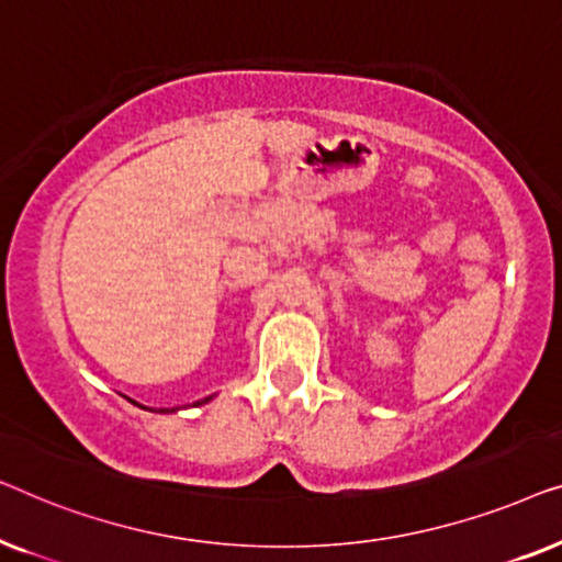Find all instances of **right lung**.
Masks as SVG:
<instances>
[{"instance_id": "1", "label": "right lung", "mask_w": 562, "mask_h": 562, "mask_svg": "<svg viewBox=\"0 0 562 562\" xmlns=\"http://www.w3.org/2000/svg\"><path fill=\"white\" fill-rule=\"evenodd\" d=\"M203 402H209V397H205V400H201V402H195V405H203ZM160 413H165V409H160Z\"/></svg>"}]
</instances>
